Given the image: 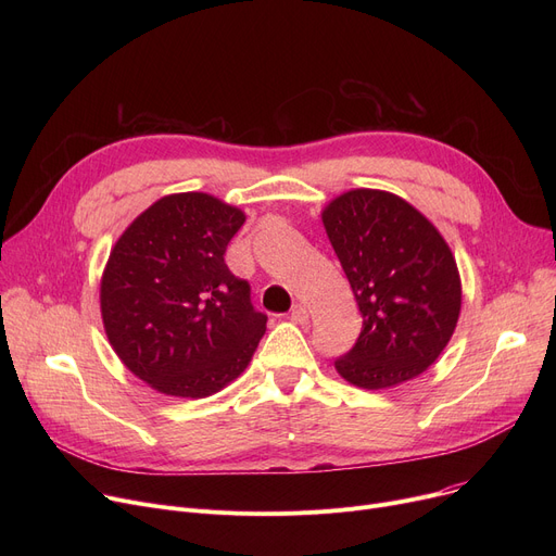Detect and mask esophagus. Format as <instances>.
Here are the masks:
<instances>
[{
  "label": "esophagus",
  "mask_w": 556,
  "mask_h": 556,
  "mask_svg": "<svg viewBox=\"0 0 556 556\" xmlns=\"http://www.w3.org/2000/svg\"><path fill=\"white\" fill-rule=\"evenodd\" d=\"M290 319H293L295 325H304V323H308V311H306V306L295 304V306H293V311H290Z\"/></svg>",
  "instance_id": "34e87169"
}]
</instances>
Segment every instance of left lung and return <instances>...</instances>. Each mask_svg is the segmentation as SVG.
<instances>
[{
	"instance_id": "8db88e82",
	"label": "left lung",
	"mask_w": 556,
	"mask_h": 556,
	"mask_svg": "<svg viewBox=\"0 0 556 556\" xmlns=\"http://www.w3.org/2000/svg\"><path fill=\"white\" fill-rule=\"evenodd\" d=\"M323 223L363 315L338 374L363 390L413 381L440 358L459 319L462 279L448 243L410 202L381 189L336 195Z\"/></svg>"
}]
</instances>
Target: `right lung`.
Here are the masks:
<instances>
[{
    "mask_svg": "<svg viewBox=\"0 0 556 556\" xmlns=\"http://www.w3.org/2000/svg\"><path fill=\"white\" fill-rule=\"evenodd\" d=\"M245 214L202 191L170 193L116 239L101 277L114 354L141 381L180 399L220 392L250 365L268 317L233 277L225 250Z\"/></svg>",
    "mask_w": 556,
    "mask_h": 556,
    "instance_id": "right-lung-1",
    "label": "right lung"
}]
</instances>
